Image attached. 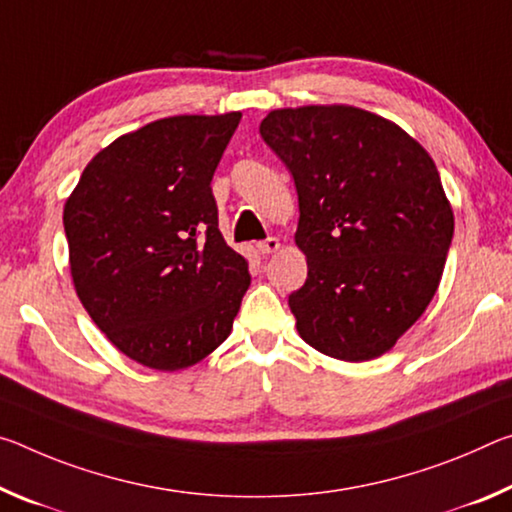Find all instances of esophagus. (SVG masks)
Returning <instances> with one entry per match:
<instances>
[{
  "label": "esophagus",
  "mask_w": 512,
  "mask_h": 512,
  "mask_svg": "<svg viewBox=\"0 0 512 512\" xmlns=\"http://www.w3.org/2000/svg\"><path fill=\"white\" fill-rule=\"evenodd\" d=\"M279 247H281V242H279V238H274V236H267L265 240L258 242V249H261L263 254H274V251Z\"/></svg>",
  "instance_id": "obj_1"
}]
</instances>
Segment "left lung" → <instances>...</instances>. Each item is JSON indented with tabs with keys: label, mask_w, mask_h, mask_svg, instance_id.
Here are the masks:
<instances>
[{
	"label": "left lung",
	"mask_w": 512,
	"mask_h": 512,
	"mask_svg": "<svg viewBox=\"0 0 512 512\" xmlns=\"http://www.w3.org/2000/svg\"><path fill=\"white\" fill-rule=\"evenodd\" d=\"M261 136L295 179L306 283L288 297L297 331L349 363L388 351L438 290L454 213L433 158L354 106L272 111Z\"/></svg>",
	"instance_id": "1"
}]
</instances>
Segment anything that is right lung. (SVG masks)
<instances>
[{
  "label": "right lung",
  "instance_id": "add662e5",
  "mask_svg": "<svg viewBox=\"0 0 512 512\" xmlns=\"http://www.w3.org/2000/svg\"><path fill=\"white\" fill-rule=\"evenodd\" d=\"M240 117L177 115L127 133L92 158L65 204L83 308L152 370H183L220 347L249 288L211 188Z\"/></svg>",
  "mask_w": 512,
  "mask_h": 512
}]
</instances>
